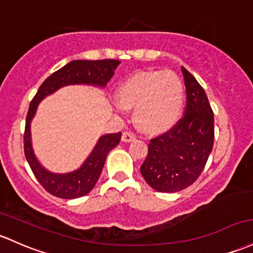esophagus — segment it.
Instances as JSON below:
<instances>
[{"label": "esophagus", "mask_w": 253, "mask_h": 253, "mask_svg": "<svg viewBox=\"0 0 253 253\" xmlns=\"http://www.w3.org/2000/svg\"><path fill=\"white\" fill-rule=\"evenodd\" d=\"M135 137H137V135H135L132 131H125L124 133H122V140L126 141V143L127 141L134 140Z\"/></svg>", "instance_id": "esophagus-1"}]
</instances>
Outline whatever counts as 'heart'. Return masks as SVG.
<instances>
[{"label": "heart", "instance_id": "obj_1", "mask_svg": "<svg viewBox=\"0 0 253 253\" xmlns=\"http://www.w3.org/2000/svg\"><path fill=\"white\" fill-rule=\"evenodd\" d=\"M116 109H134L135 121L148 132H162L175 124L182 107V85L171 72H139L119 90Z\"/></svg>", "mask_w": 253, "mask_h": 253}]
</instances>
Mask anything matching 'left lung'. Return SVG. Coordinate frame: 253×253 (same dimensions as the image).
Returning a JSON list of instances; mask_svg holds the SVG:
<instances>
[{
	"instance_id": "8db88e82",
	"label": "left lung",
	"mask_w": 253,
	"mask_h": 253,
	"mask_svg": "<svg viewBox=\"0 0 253 253\" xmlns=\"http://www.w3.org/2000/svg\"><path fill=\"white\" fill-rule=\"evenodd\" d=\"M186 86L184 115L167 132L152 138L140 167L158 192H179L198 179L213 146V113L201 84L181 67Z\"/></svg>"
}]
</instances>
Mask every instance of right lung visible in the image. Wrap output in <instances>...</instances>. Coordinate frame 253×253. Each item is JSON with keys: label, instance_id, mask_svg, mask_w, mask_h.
<instances>
[{"label": "right lung", "instance_id": "obj_1", "mask_svg": "<svg viewBox=\"0 0 253 253\" xmlns=\"http://www.w3.org/2000/svg\"><path fill=\"white\" fill-rule=\"evenodd\" d=\"M119 63L120 62L118 60L72 61L44 80L30 103L24 133L25 157L38 182L43 186L46 192L52 196L63 199H74L90 192L95 187L97 180L101 175L107 155L109 154L110 150L120 143L121 132L105 134L99 138L93 151L79 169L68 174H52L45 170L38 163L31 145L30 125H31V120L35 116L38 104L44 97L66 85L91 84L105 86L113 77L114 71L118 67Z\"/></svg>", "mask_w": 253, "mask_h": 253}]
</instances>
